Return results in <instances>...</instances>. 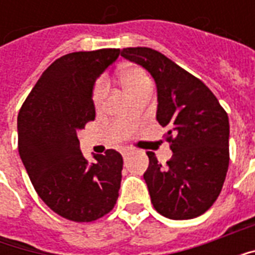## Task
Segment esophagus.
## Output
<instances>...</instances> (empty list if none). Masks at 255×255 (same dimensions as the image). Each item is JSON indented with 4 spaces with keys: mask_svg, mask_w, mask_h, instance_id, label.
Instances as JSON below:
<instances>
[{
    "mask_svg": "<svg viewBox=\"0 0 255 255\" xmlns=\"http://www.w3.org/2000/svg\"><path fill=\"white\" fill-rule=\"evenodd\" d=\"M129 153H131V151H129V149H123V151H122V154L124 158H127L128 155H129Z\"/></svg>",
    "mask_w": 255,
    "mask_h": 255,
    "instance_id": "34e87169",
    "label": "esophagus"
}]
</instances>
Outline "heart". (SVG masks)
<instances>
[{"label":"heart","mask_w":255,"mask_h":255,"mask_svg":"<svg viewBox=\"0 0 255 255\" xmlns=\"http://www.w3.org/2000/svg\"><path fill=\"white\" fill-rule=\"evenodd\" d=\"M122 80L124 89L127 90L128 93L136 90L140 86H143V84L150 83L147 75L140 68H128V69H126L123 72ZM106 91H108V83H106V80L105 79H100L95 83L94 91H93V100H94L95 105L101 104V101L105 98Z\"/></svg>","instance_id":"heart-1"}]
</instances>
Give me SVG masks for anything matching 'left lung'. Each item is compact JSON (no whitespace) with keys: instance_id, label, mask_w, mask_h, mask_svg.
I'll return each mask as SVG.
<instances>
[{"instance_id":"8db88e82","label":"left lung","mask_w":255,"mask_h":255,"mask_svg":"<svg viewBox=\"0 0 255 255\" xmlns=\"http://www.w3.org/2000/svg\"><path fill=\"white\" fill-rule=\"evenodd\" d=\"M122 56L149 71L157 86V122L168 127L173 151L166 165L147 151L143 179L154 209L172 220L208 210L221 192L230 164V122L202 80L150 47H127Z\"/></svg>"}]
</instances>
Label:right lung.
<instances>
[{
  "label": "right lung",
  "instance_id": "right-lung-1",
  "mask_svg": "<svg viewBox=\"0 0 255 255\" xmlns=\"http://www.w3.org/2000/svg\"><path fill=\"white\" fill-rule=\"evenodd\" d=\"M119 54L120 49H100L57 58L17 116L19 154L35 191L54 213L76 223L101 219L119 198L122 154L109 149L89 164L78 139L95 119V80Z\"/></svg>",
  "mask_w": 255,
  "mask_h": 255
}]
</instances>
